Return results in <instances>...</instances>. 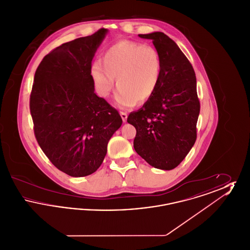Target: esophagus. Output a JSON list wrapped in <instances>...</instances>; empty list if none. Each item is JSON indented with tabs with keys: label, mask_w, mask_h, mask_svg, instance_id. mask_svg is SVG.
<instances>
[{
	"label": "esophagus",
	"mask_w": 250,
	"mask_h": 250,
	"mask_svg": "<svg viewBox=\"0 0 250 250\" xmlns=\"http://www.w3.org/2000/svg\"><path fill=\"white\" fill-rule=\"evenodd\" d=\"M120 115H121V117H122V119H123V122L125 123L126 120H127V113H126V112H124V111H121V112H120Z\"/></svg>",
	"instance_id": "obj_1"
}]
</instances>
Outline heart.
<instances>
[{
	"label": "heart",
	"instance_id": "obj_1",
	"mask_svg": "<svg viewBox=\"0 0 250 250\" xmlns=\"http://www.w3.org/2000/svg\"><path fill=\"white\" fill-rule=\"evenodd\" d=\"M102 64L91 66V77L97 94L107 97L115 79L119 89L116 100L121 107L147 102L155 93L161 79L162 62L155 48L142 43L123 40L105 51Z\"/></svg>",
	"mask_w": 250,
	"mask_h": 250
}]
</instances>
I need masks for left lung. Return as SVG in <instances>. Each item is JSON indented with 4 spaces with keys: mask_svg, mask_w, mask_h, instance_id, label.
<instances>
[{
    "mask_svg": "<svg viewBox=\"0 0 250 250\" xmlns=\"http://www.w3.org/2000/svg\"><path fill=\"white\" fill-rule=\"evenodd\" d=\"M139 36L153 40L162 73L154 95L142 108L131 112L127 123L137 130V154L151 166L169 170L184 160L197 139L200 101L196 75L177 44L164 33Z\"/></svg>",
    "mask_w": 250,
    "mask_h": 250,
    "instance_id": "1",
    "label": "left lung"
}]
</instances>
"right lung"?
Returning a JSON list of instances; mask_svg holds the SVG:
<instances>
[{
  "instance_id": "add662e5",
  "label": "right lung",
  "mask_w": 250,
  "mask_h": 250,
  "mask_svg": "<svg viewBox=\"0 0 250 250\" xmlns=\"http://www.w3.org/2000/svg\"><path fill=\"white\" fill-rule=\"evenodd\" d=\"M107 34L102 28L61 45L35 74L30 110L36 141L51 163L72 177L97 170L123 123L118 111L96 95L91 77L95 51Z\"/></svg>"
}]
</instances>
